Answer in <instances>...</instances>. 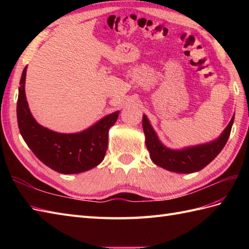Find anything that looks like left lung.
I'll return each mask as SVG.
<instances>
[{"label": "left lung", "instance_id": "8db88e82", "mask_svg": "<svg viewBox=\"0 0 249 249\" xmlns=\"http://www.w3.org/2000/svg\"><path fill=\"white\" fill-rule=\"evenodd\" d=\"M233 121L234 115L219 138L210 143L185 147L183 150H170L163 145L145 115L142 119V127L145 135V144L153 162L172 172L193 173L208 166L224 149L229 139Z\"/></svg>", "mask_w": 249, "mask_h": 249}]
</instances>
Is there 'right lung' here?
I'll use <instances>...</instances> for the list:
<instances>
[{
	"mask_svg": "<svg viewBox=\"0 0 249 249\" xmlns=\"http://www.w3.org/2000/svg\"><path fill=\"white\" fill-rule=\"evenodd\" d=\"M26 66L20 79L17 120L20 134L28 146L46 166L59 173L89 170L103 161L108 146V131L119 111L106 115L96 124L77 134H60L39 125L32 115L25 96Z\"/></svg>",
	"mask_w": 249,
	"mask_h": 249,
	"instance_id": "add662e5",
	"label": "right lung"
}]
</instances>
